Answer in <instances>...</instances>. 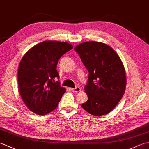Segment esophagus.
Segmentation results:
<instances>
[{
	"label": "esophagus",
	"mask_w": 149,
	"mask_h": 149,
	"mask_svg": "<svg viewBox=\"0 0 149 149\" xmlns=\"http://www.w3.org/2000/svg\"><path fill=\"white\" fill-rule=\"evenodd\" d=\"M72 90L74 92H79V91H81V88L79 86H77L74 88H72Z\"/></svg>",
	"instance_id": "34e87169"
}]
</instances>
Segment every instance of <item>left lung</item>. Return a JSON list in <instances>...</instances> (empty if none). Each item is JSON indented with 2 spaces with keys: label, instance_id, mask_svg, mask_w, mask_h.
Here are the masks:
<instances>
[{
  "label": "left lung",
  "instance_id": "obj_1",
  "mask_svg": "<svg viewBox=\"0 0 149 149\" xmlns=\"http://www.w3.org/2000/svg\"><path fill=\"white\" fill-rule=\"evenodd\" d=\"M74 49L89 72L84 86L88 100L82 107L95 116L109 113L125 92L126 75L121 59L111 47L101 42H84Z\"/></svg>",
  "mask_w": 149,
  "mask_h": 149
}]
</instances>
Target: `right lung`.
Wrapping results in <instances>:
<instances>
[{"instance_id":"1","label":"right lung","mask_w":149,"mask_h":149,"mask_svg":"<svg viewBox=\"0 0 149 149\" xmlns=\"http://www.w3.org/2000/svg\"><path fill=\"white\" fill-rule=\"evenodd\" d=\"M73 49L71 44L44 41L30 49L18 66V88L24 102L31 111L47 115L58 107L65 88L61 86L57 65L60 58Z\"/></svg>"}]
</instances>
